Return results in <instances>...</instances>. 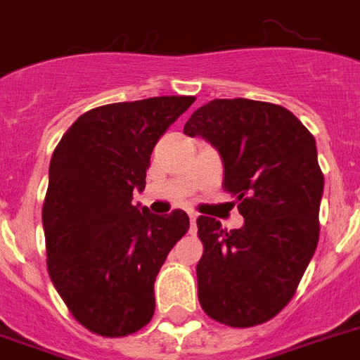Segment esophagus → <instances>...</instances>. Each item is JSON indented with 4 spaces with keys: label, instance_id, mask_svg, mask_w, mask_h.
<instances>
[{
    "label": "esophagus",
    "instance_id": "obj_1",
    "mask_svg": "<svg viewBox=\"0 0 360 360\" xmlns=\"http://www.w3.org/2000/svg\"><path fill=\"white\" fill-rule=\"evenodd\" d=\"M188 217H191V233H194V231H196V219H198V214L191 213V214H188Z\"/></svg>",
    "mask_w": 360,
    "mask_h": 360
}]
</instances>
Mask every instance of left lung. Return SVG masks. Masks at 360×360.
<instances>
[{
	"instance_id": "8db88e82",
	"label": "left lung",
	"mask_w": 360,
	"mask_h": 360,
	"mask_svg": "<svg viewBox=\"0 0 360 360\" xmlns=\"http://www.w3.org/2000/svg\"><path fill=\"white\" fill-rule=\"evenodd\" d=\"M224 162V191L245 219L224 230L200 217L203 256L196 265L203 312L230 327L273 319L295 295L319 239L323 174L310 130L284 106L214 98L186 121Z\"/></svg>"
}]
</instances>
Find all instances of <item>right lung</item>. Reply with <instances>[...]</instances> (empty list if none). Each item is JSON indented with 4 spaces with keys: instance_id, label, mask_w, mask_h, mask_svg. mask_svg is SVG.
<instances>
[{
    "instance_id": "right-lung-1",
    "label": "right lung",
    "mask_w": 360,
    "mask_h": 360,
    "mask_svg": "<svg viewBox=\"0 0 360 360\" xmlns=\"http://www.w3.org/2000/svg\"><path fill=\"white\" fill-rule=\"evenodd\" d=\"M196 97L114 103L80 115L50 160L42 203L46 265L72 318L101 336L132 335L155 314V278L188 231L175 209L132 205L153 147Z\"/></svg>"
}]
</instances>
